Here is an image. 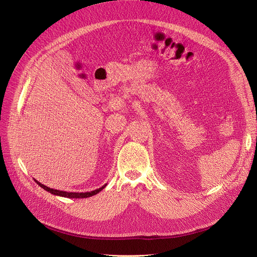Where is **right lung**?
Masks as SVG:
<instances>
[{"mask_svg": "<svg viewBox=\"0 0 257 257\" xmlns=\"http://www.w3.org/2000/svg\"><path fill=\"white\" fill-rule=\"evenodd\" d=\"M34 181L40 186L43 187L44 190H46L47 192L55 195V196H60V197H65V198H72V199H79V198H88L91 197L93 195H97L98 193H100L103 188L106 186V184H104L102 187L97 188V190L91 191V192H86V193H70V192H64V191H58V190H54V188H50L44 184L40 183L39 181H37L36 179H34Z\"/></svg>", "mask_w": 257, "mask_h": 257, "instance_id": "right-lung-1", "label": "right lung"}]
</instances>
